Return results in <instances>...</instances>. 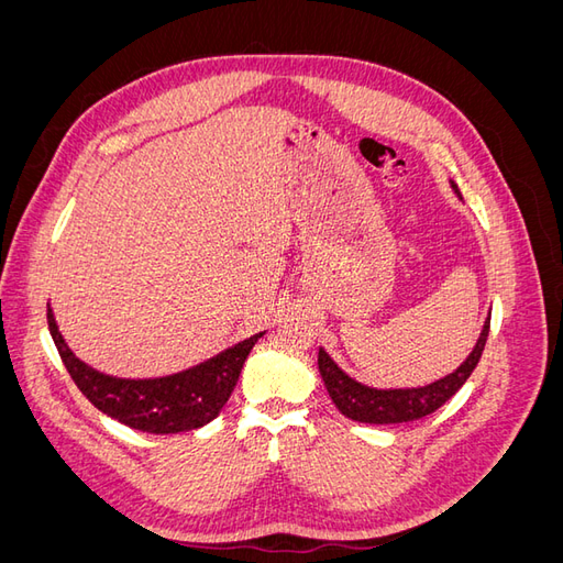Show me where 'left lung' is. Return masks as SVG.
Masks as SVG:
<instances>
[{
  "label": "left lung",
  "instance_id": "1",
  "mask_svg": "<svg viewBox=\"0 0 563 563\" xmlns=\"http://www.w3.org/2000/svg\"><path fill=\"white\" fill-rule=\"evenodd\" d=\"M455 192H457V187H455ZM488 329H490V317L486 319L484 331H482L479 340H476L472 354L463 364H460V368H455L451 376L441 378L432 385H424V387H411V389L366 387L362 383L352 380L347 373L340 371L338 364L321 347H319V373L323 378V385H327V389H329L333 404L338 406V411L356 422L397 424V422L420 420L424 416L434 413L437 408L444 406L455 395V391L467 383L472 371L482 360Z\"/></svg>",
  "mask_w": 563,
  "mask_h": 563
}]
</instances>
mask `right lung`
Wrapping results in <instances>:
<instances>
[{
    "mask_svg": "<svg viewBox=\"0 0 563 563\" xmlns=\"http://www.w3.org/2000/svg\"><path fill=\"white\" fill-rule=\"evenodd\" d=\"M46 319L60 360L81 395L98 411L150 434H178L211 422L228 404L249 352L258 343V338H263V333H255L249 340H242L240 345L220 352L213 360L176 373V376L124 380L106 376V373H98L79 362L65 345L51 310L46 312Z\"/></svg>",
    "mask_w": 563,
    "mask_h": 563,
    "instance_id": "obj_1",
    "label": "right lung"
}]
</instances>
